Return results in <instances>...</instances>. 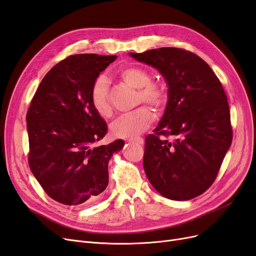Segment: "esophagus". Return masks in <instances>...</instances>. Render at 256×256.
Wrapping results in <instances>:
<instances>
[{
    "label": "esophagus",
    "instance_id": "34e87169",
    "mask_svg": "<svg viewBox=\"0 0 256 256\" xmlns=\"http://www.w3.org/2000/svg\"><path fill=\"white\" fill-rule=\"evenodd\" d=\"M128 142H133L136 144H144V139L142 137H135V138H128Z\"/></svg>",
    "mask_w": 256,
    "mask_h": 256
}]
</instances>
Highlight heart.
<instances>
[{
    "mask_svg": "<svg viewBox=\"0 0 256 256\" xmlns=\"http://www.w3.org/2000/svg\"><path fill=\"white\" fill-rule=\"evenodd\" d=\"M119 76L130 86L137 89V103L146 102L160 110L166 103L168 98L167 88L160 80H151V74L139 66H128L119 70ZM90 101L94 110L102 118L112 116V106L110 103L108 83L104 76H98L90 90ZM154 119L150 107L142 105L138 108L122 114L110 124V133L118 138L134 137L149 126Z\"/></svg>",
    "mask_w": 256,
    "mask_h": 256,
    "instance_id": "heart-1",
    "label": "heart"
}]
</instances>
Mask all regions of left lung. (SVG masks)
<instances>
[{"label": "left lung", "mask_w": 256, "mask_h": 256, "mask_svg": "<svg viewBox=\"0 0 256 256\" xmlns=\"http://www.w3.org/2000/svg\"><path fill=\"white\" fill-rule=\"evenodd\" d=\"M158 69L168 84V103L154 134L146 137L144 169L164 198L186 201L215 182L233 130L228 98L201 57L178 48L130 53Z\"/></svg>", "instance_id": "obj_1"}]
</instances>
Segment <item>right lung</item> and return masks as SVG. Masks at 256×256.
<instances>
[{"instance_id": "1", "label": "right lung", "mask_w": 256, "mask_h": 256, "mask_svg": "<svg viewBox=\"0 0 256 256\" xmlns=\"http://www.w3.org/2000/svg\"><path fill=\"white\" fill-rule=\"evenodd\" d=\"M116 55L76 54L48 71L26 114L28 164L46 194L64 205L96 201L108 185V160L124 144L94 146L107 133L94 110V82Z\"/></svg>"}]
</instances>
